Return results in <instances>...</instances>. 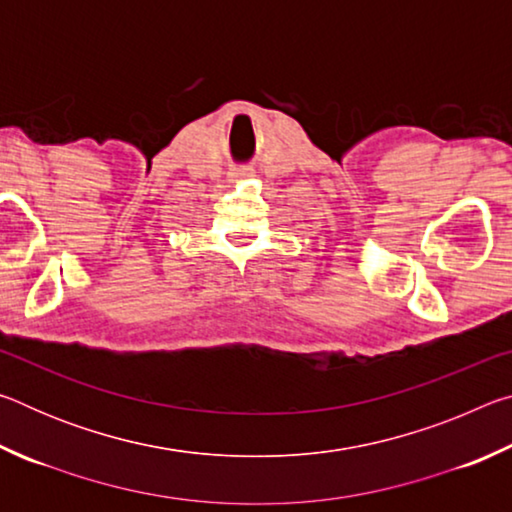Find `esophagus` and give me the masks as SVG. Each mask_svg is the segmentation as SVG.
Returning <instances> with one entry per match:
<instances>
[{
	"instance_id": "34e87169",
	"label": "esophagus",
	"mask_w": 512,
	"mask_h": 512,
	"mask_svg": "<svg viewBox=\"0 0 512 512\" xmlns=\"http://www.w3.org/2000/svg\"><path fill=\"white\" fill-rule=\"evenodd\" d=\"M232 176H235V178H248V176H253V173H250L248 169H239V171L232 173Z\"/></svg>"
}]
</instances>
